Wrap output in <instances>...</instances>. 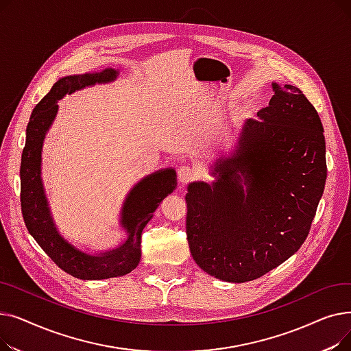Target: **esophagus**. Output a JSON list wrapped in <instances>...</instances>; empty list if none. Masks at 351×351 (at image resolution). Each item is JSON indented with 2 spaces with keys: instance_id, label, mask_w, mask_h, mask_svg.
Wrapping results in <instances>:
<instances>
[{
  "instance_id": "34e87169",
  "label": "esophagus",
  "mask_w": 351,
  "mask_h": 351,
  "mask_svg": "<svg viewBox=\"0 0 351 351\" xmlns=\"http://www.w3.org/2000/svg\"><path fill=\"white\" fill-rule=\"evenodd\" d=\"M178 179L182 185H185V183L195 179V172L192 171V168H189V166H180L178 169Z\"/></svg>"
}]
</instances>
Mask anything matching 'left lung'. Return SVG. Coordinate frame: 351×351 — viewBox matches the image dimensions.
<instances>
[{
  "label": "left lung",
  "instance_id": "obj_1",
  "mask_svg": "<svg viewBox=\"0 0 351 351\" xmlns=\"http://www.w3.org/2000/svg\"><path fill=\"white\" fill-rule=\"evenodd\" d=\"M271 88L269 106L210 165L213 180L189 183L185 196L193 261L223 282L259 279L296 253L326 185L317 110L298 86Z\"/></svg>",
  "mask_w": 351,
  "mask_h": 351
}]
</instances>
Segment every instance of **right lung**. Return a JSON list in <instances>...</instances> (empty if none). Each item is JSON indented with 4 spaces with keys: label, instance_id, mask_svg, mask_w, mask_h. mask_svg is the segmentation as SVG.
<instances>
[{
    "label": "right lung",
    "instance_id": "right-lung-1",
    "mask_svg": "<svg viewBox=\"0 0 351 351\" xmlns=\"http://www.w3.org/2000/svg\"><path fill=\"white\" fill-rule=\"evenodd\" d=\"M119 69L66 75L32 110L27 126L25 147L21 158V209L29 234L64 271L82 280L119 278L132 271L141 261V236L160 202L178 185L176 171L165 168L141 179L126 195L119 213V228L126 239L117 247L101 252L82 250L62 236L55 223L41 176L44 139L58 114V101L75 90L97 84L114 82Z\"/></svg>",
    "mask_w": 351,
    "mask_h": 351
}]
</instances>
